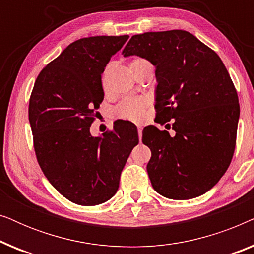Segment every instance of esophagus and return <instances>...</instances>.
Here are the masks:
<instances>
[{
	"label": "esophagus",
	"instance_id": "34e87169",
	"mask_svg": "<svg viewBox=\"0 0 254 254\" xmlns=\"http://www.w3.org/2000/svg\"><path fill=\"white\" fill-rule=\"evenodd\" d=\"M137 133H138V140H142V127L137 126Z\"/></svg>",
	"mask_w": 254,
	"mask_h": 254
}]
</instances>
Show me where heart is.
Wrapping results in <instances>:
<instances>
[{
    "label": "heart",
    "instance_id": "1",
    "mask_svg": "<svg viewBox=\"0 0 254 254\" xmlns=\"http://www.w3.org/2000/svg\"><path fill=\"white\" fill-rule=\"evenodd\" d=\"M143 62H147L144 59L136 58L133 59L129 62V68H135L137 65H140ZM110 67V65H109ZM109 67L106 68L105 72L103 75V86L105 88L106 86V74L107 70H109ZM148 100L143 98V97H127V98H124L121 102L118 104L116 110L117 117L120 118V119H126L130 121H140L143 118L144 111L147 109Z\"/></svg>",
    "mask_w": 254,
    "mask_h": 254
}]
</instances>
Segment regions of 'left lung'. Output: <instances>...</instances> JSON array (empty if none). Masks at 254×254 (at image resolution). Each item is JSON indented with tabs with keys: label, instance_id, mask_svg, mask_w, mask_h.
<instances>
[{
	"label": "left lung",
	"instance_id": "1",
	"mask_svg": "<svg viewBox=\"0 0 254 254\" xmlns=\"http://www.w3.org/2000/svg\"><path fill=\"white\" fill-rule=\"evenodd\" d=\"M125 57L138 55L156 65V118L168 130L145 127L151 150L147 171L161 195L189 200L216 185L230 165L239 119L238 95L220 57L184 30L135 34ZM170 125V124H168Z\"/></svg>",
	"mask_w": 254,
	"mask_h": 254
}]
</instances>
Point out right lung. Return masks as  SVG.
I'll list each match as a JSON object with an SVG mask.
<instances>
[{"label":"right lung","instance_id":"obj_1","mask_svg":"<svg viewBox=\"0 0 254 254\" xmlns=\"http://www.w3.org/2000/svg\"><path fill=\"white\" fill-rule=\"evenodd\" d=\"M129 36H97L71 43L38 75L29 120L44 175L71 202L96 206L117 193L130 151L138 143L131 123L117 124L103 137L90 127L104 99L102 74Z\"/></svg>","mask_w":254,"mask_h":254}]
</instances>
